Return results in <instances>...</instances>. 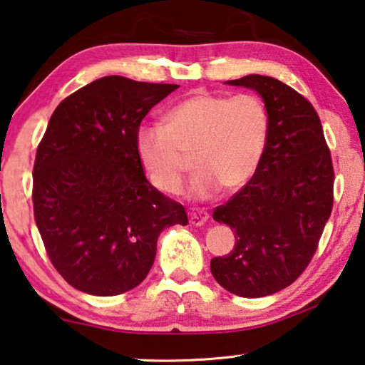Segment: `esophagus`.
Instances as JSON below:
<instances>
[{"mask_svg":"<svg viewBox=\"0 0 365 365\" xmlns=\"http://www.w3.org/2000/svg\"><path fill=\"white\" fill-rule=\"evenodd\" d=\"M209 219V214L205 212L202 209H197V210H192L191 214H189V222H191L192 225H202L205 220Z\"/></svg>","mask_w":365,"mask_h":365,"instance_id":"34e87169","label":"esophagus"}]
</instances>
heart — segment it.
<instances>
[{"instance_id": "obj_1", "label": "heart", "mask_w": 365, "mask_h": 365, "mask_svg": "<svg viewBox=\"0 0 365 365\" xmlns=\"http://www.w3.org/2000/svg\"><path fill=\"white\" fill-rule=\"evenodd\" d=\"M270 117L255 95L235 97L199 92L163 115L161 125L141 126L136 155L153 186L176 194L192 156L189 194L209 199L220 191H237L255 174L265 151Z\"/></svg>"}]
</instances>
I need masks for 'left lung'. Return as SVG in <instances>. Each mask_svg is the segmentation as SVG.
I'll return each instance as SVG.
<instances>
[{"label": "left lung", "mask_w": 365, "mask_h": 365, "mask_svg": "<svg viewBox=\"0 0 365 365\" xmlns=\"http://www.w3.org/2000/svg\"><path fill=\"white\" fill-rule=\"evenodd\" d=\"M227 83L262 95L270 131L250 181L214 209V220L234 229L235 245L210 260V272L227 292L260 298L289 287L309 265L334 202V168L308 98L255 73Z\"/></svg>", "instance_id": "obj_1"}]
</instances>
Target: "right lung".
Wrapping results in <instances>:
<instances>
[{
    "mask_svg": "<svg viewBox=\"0 0 365 365\" xmlns=\"http://www.w3.org/2000/svg\"><path fill=\"white\" fill-rule=\"evenodd\" d=\"M178 87L108 76L52 113L36 151L34 220L52 265L83 293L138 287L161 230L187 224L182 205L151 186L136 155L141 121Z\"/></svg>",
    "mask_w": 365,
    "mask_h": 365,
    "instance_id": "1",
    "label": "right lung"
}]
</instances>
